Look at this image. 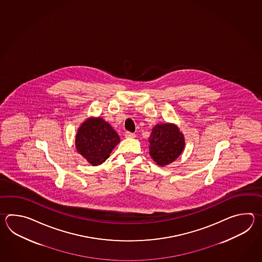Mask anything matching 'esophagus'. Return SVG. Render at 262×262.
<instances>
[{
  "instance_id": "34e87169",
  "label": "esophagus",
  "mask_w": 262,
  "mask_h": 262,
  "mask_svg": "<svg viewBox=\"0 0 262 262\" xmlns=\"http://www.w3.org/2000/svg\"><path fill=\"white\" fill-rule=\"evenodd\" d=\"M124 136H125V138H126V139H134V138L136 137V136H135V134L130 133V132H126Z\"/></svg>"
}]
</instances>
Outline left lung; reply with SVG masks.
Returning <instances> with one entry per match:
<instances>
[{
    "mask_svg": "<svg viewBox=\"0 0 262 262\" xmlns=\"http://www.w3.org/2000/svg\"><path fill=\"white\" fill-rule=\"evenodd\" d=\"M148 142L150 157L160 167L175 161L185 146L184 134L177 124L171 123L156 124L151 129Z\"/></svg>",
    "mask_w": 262,
    "mask_h": 262,
    "instance_id": "obj_1",
    "label": "left lung"
}]
</instances>
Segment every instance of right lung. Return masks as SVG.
Returning a JSON list of instances; mask_svg holds the SVG:
<instances>
[{"mask_svg": "<svg viewBox=\"0 0 262 262\" xmlns=\"http://www.w3.org/2000/svg\"><path fill=\"white\" fill-rule=\"evenodd\" d=\"M119 142V135L101 117L87 118L78 127L75 139L76 150L92 166L106 161Z\"/></svg>", "mask_w": 262, "mask_h": 262, "instance_id": "right-lung-1", "label": "right lung"}]
</instances>
